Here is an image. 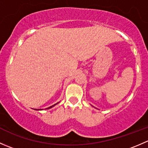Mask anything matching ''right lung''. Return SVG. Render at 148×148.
<instances>
[{"instance_id": "1", "label": "right lung", "mask_w": 148, "mask_h": 148, "mask_svg": "<svg viewBox=\"0 0 148 148\" xmlns=\"http://www.w3.org/2000/svg\"><path fill=\"white\" fill-rule=\"evenodd\" d=\"M57 104H58V103H57ZM56 104H54V105H56ZM54 105H52V106H51V107H48V108H46V109H50V108H51V107H53V106H54Z\"/></svg>"}]
</instances>
